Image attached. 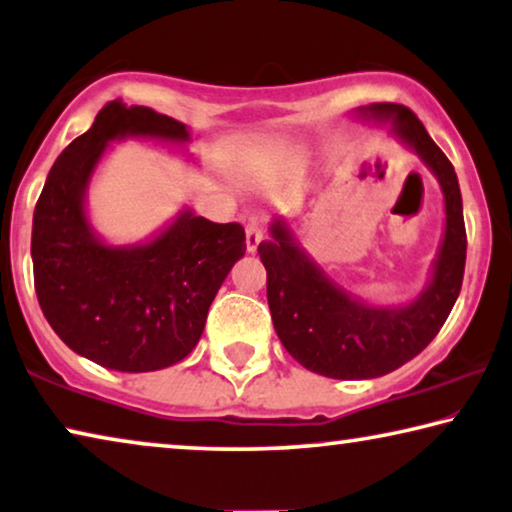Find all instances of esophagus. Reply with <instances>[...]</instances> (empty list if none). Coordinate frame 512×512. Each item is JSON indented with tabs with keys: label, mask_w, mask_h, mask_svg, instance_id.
<instances>
[{
	"label": "esophagus",
	"mask_w": 512,
	"mask_h": 512,
	"mask_svg": "<svg viewBox=\"0 0 512 512\" xmlns=\"http://www.w3.org/2000/svg\"><path fill=\"white\" fill-rule=\"evenodd\" d=\"M245 235H247V240H245L247 251H249V254H254V251L258 249V245H261L263 238H265L263 226L258 224V222H249L247 229H245Z\"/></svg>",
	"instance_id": "obj_1"
}]
</instances>
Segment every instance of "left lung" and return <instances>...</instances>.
I'll return each mask as SVG.
<instances>
[{"instance_id":"8db88e82","label":"left lung","mask_w":512,"mask_h":512,"mask_svg":"<svg viewBox=\"0 0 512 512\" xmlns=\"http://www.w3.org/2000/svg\"><path fill=\"white\" fill-rule=\"evenodd\" d=\"M352 116L389 123L391 135L419 155L442 187L444 233L426 286L403 304L364 302L327 277L283 217L270 224L272 240L261 242L258 254L267 270V304L283 348L318 375L371 380L414 359L442 329L460 295L467 233L453 164L410 109L373 102L357 107Z\"/></svg>"}]
</instances>
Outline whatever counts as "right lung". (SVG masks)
<instances>
[{
    "label": "right lung",
    "instance_id": "add662e5",
    "mask_svg": "<svg viewBox=\"0 0 512 512\" xmlns=\"http://www.w3.org/2000/svg\"><path fill=\"white\" fill-rule=\"evenodd\" d=\"M123 139L185 153L190 130L151 107L107 102L47 174L31 261L43 316L70 350L112 371L148 373L194 350L219 286L247 247L240 224H215L192 208L135 245L102 238L86 196L102 157Z\"/></svg>",
    "mask_w": 512,
    "mask_h": 512
}]
</instances>
